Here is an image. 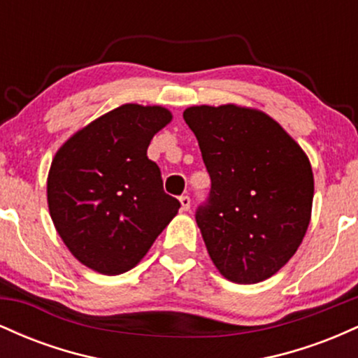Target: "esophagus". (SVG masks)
I'll use <instances>...</instances> for the list:
<instances>
[{"instance_id": "esophagus-1", "label": "esophagus", "mask_w": 358, "mask_h": 358, "mask_svg": "<svg viewBox=\"0 0 358 358\" xmlns=\"http://www.w3.org/2000/svg\"><path fill=\"white\" fill-rule=\"evenodd\" d=\"M180 203H182V210H183V212L190 210V203H192L190 196H188V195H182V196H180Z\"/></svg>"}]
</instances>
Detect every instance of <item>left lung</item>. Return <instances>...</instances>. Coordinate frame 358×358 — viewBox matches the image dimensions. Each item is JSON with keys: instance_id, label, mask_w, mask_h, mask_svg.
<instances>
[{"instance_id": "obj_1", "label": "left lung", "mask_w": 358, "mask_h": 358, "mask_svg": "<svg viewBox=\"0 0 358 358\" xmlns=\"http://www.w3.org/2000/svg\"><path fill=\"white\" fill-rule=\"evenodd\" d=\"M183 119L199 139L212 182L195 215L208 256L229 281H264L294 256L310 225V159L257 109L192 106Z\"/></svg>"}]
</instances>
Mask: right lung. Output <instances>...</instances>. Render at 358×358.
<instances>
[{
	"label": "right lung",
	"instance_id": "add662e5",
	"mask_svg": "<svg viewBox=\"0 0 358 358\" xmlns=\"http://www.w3.org/2000/svg\"><path fill=\"white\" fill-rule=\"evenodd\" d=\"M171 117L162 106L122 104L57 151L48 210L64 244L87 268L108 276L133 269L178 212L146 155Z\"/></svg>",
	"mask_w": 358,
	"mask_h": 358
}]
</instances>
